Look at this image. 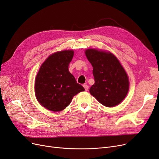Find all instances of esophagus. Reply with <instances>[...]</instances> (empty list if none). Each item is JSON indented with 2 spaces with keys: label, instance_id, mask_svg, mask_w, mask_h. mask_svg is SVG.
<instances>
[{
  "label": "esophagus",
  "instance_id": "esophagus-1",
  "mask_svg": "<svg viewBox=\"0 0 159 159\" xmlns=\"http://www.w3.org/2000/svg\"><path fill=\"white\" fill-rule=\"evenodd\" d=\"M83 86H84V89H85V91H88V89H89V86H88L87 84H84V85H83Z\"/></svg>",
  "mask_w": 159,
  "mask_h": 159
}]
</instances>
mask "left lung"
Masks as SVG:
<instances>
[{"mask_svg": "<svg viewBox=\"0 0 159 159\" xmlns=\"http://www.w3.org/2000/svg\"><path fill=\"white\" fill-rule=\"evenodd\" d=\"M85 55L93 66L95 84L89 92L105 107L121 103L128 93V76L119 61L110 52L88 49Z\"/></svg>", "mask_w": 159, "mask_h": 159, "instance_id": "obj_1", "label": "left lung"}]
</instances>
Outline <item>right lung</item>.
<instances>
[{
	"label": "right lung",
	"instance_id": "obj_1",
	"mask_svg": "<svg viewBox=\"0 0 159 159\" xmlns=\"http://www.w3.org/2000/svg\"><path fill=\"white\" fill-rule=\"evenodd\" d=\"M73 50H64L50 56L42 64L35 80V94L43 107L60 111L70 105L73 97L85 91L68 70Z\"/></svg>",
	"mask_w": 159,
	"mask_h": 159
}]
</instances>
